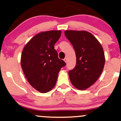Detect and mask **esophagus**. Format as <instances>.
<instances>
[{
  "label": "esophagus",
  "mask_w": 121,
  "mask_h": 121,
  "mask_svg": "<svg viewBox=\"0 0 121 121\" xmlns=\"http://www.w3.org/2000/svg\"><path fill=\"white\" fill-rule=\"evenodd\" d=\"M68 60V59H67V58H65V59H64V61H65V62H66H66H67V61H68V60Z\"/></svg>",
  "instance_id": "34e87169"
}]
</instances>
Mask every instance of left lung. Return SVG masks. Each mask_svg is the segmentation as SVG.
I'll return each instance as SVG.
<instances>
[{"instance_id":"obj_1","label":"left lung","mask_w":121,"mask_h":121,"mask_svg":"<svg viewBox=\"0 0 121 121\" xmlns=\"http://www.w3.org/2000/svg\"><path fill=\"white\" fill-rule=\"evenodd\" d=\"M65 35L75 51V67L69 71L71 82L78 89L84 90L94 83L103 71L104 53L99 41L91 33L65 30Z\"/></svg>"}]
</instances>
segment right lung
Instances as JSON below:
<instances>
[{
	"instance_id": "obj_1",
	"label": "right lung",
	"mask_w": 121,
	"mask_h": 121,
	"mask_svg": "<svg viewBox=\"0 0 121 121\" xmlns=\"http://www.w3.org/2000/svg\"><path fill=\"white\" fill-rule=\"evenodd\" d=\"M61 34V30L39 33L22 51L21 64L24 74L30 85L41 93L48 92L54 87L59 71L66 65L54 48Z\"/></svg>"
}]
</instances>
